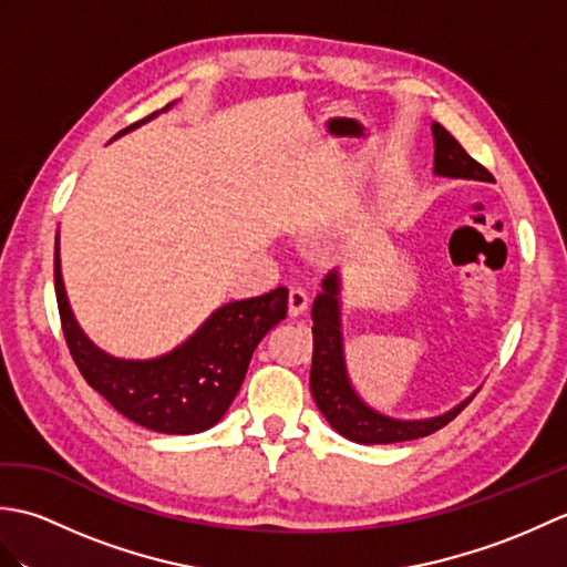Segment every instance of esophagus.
I'll list each match as a JSON object with an SVG mask.
<instances>
[{
	"label": "esophagus",
	"mask_w": 567,
	"mask_h": 567,
	"mask_svg": "<svg viewBox=\"0 0 567 567\" xmlns=\"http://www.w3.org/2000/svg\"><path fill=\"white\" fill-rule=\"evenodd\" d=\"M307 307H309V295L302 290V287H292L290 290V315L292 317L305 315Z\"/></svg>",
	"instance_id": "obj_1"
}]
</instances>
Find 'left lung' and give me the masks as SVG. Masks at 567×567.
<instances>
[{
  "instance_id": "8db88e82",
  "label": "left lung",
  "mask_w": 567,
  "mask_h": 567,
  "mask_svg": "<svg viewBox=\"0 0 567 567\" xmlns=\"http://www.w3.org/2000/svg\"><path fill=\"white\" fill-rule=\"evenodd\" d=\"M433 173L439 177L457 179H480V183H495L483 165L470 158L465 148L457 143L441 124H433ZM341 277L331 270L321 282V292L311 307V333H315V358H311V394L319 412L327 416L333 431L353 443H402L424 439L429 433L443 429L445 424L463 412L473 402L477 390L455 404L445 414L431 419H392L368 406L353 390L348 378L346 355H343V333H341Z\"/></svg>"
}]
</instances>
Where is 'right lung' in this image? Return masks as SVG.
<instances>
[{"label":"right lung","instance_id":"right-lung-1","mask_svg":"<svg viewBox=\"0 0 567 567\" xmlns=\"http://www.w3.org/2000/svg\"><path fill=\"white\" fill-rule=\"evenodd\" d=\"M165 110H171V104ZM155 114L118 131L114 138L151 122ZM53 270L60 323L82 378L134 424L175 436H189L219 424L244 384L252 351L262 336L287 317V287H277L268 295L219 307L171 353L151 360H124L94 346L72 317L60 272L58 240Z\"/></svg>","mask_w":567,"mask_h":567}]
</instances>
